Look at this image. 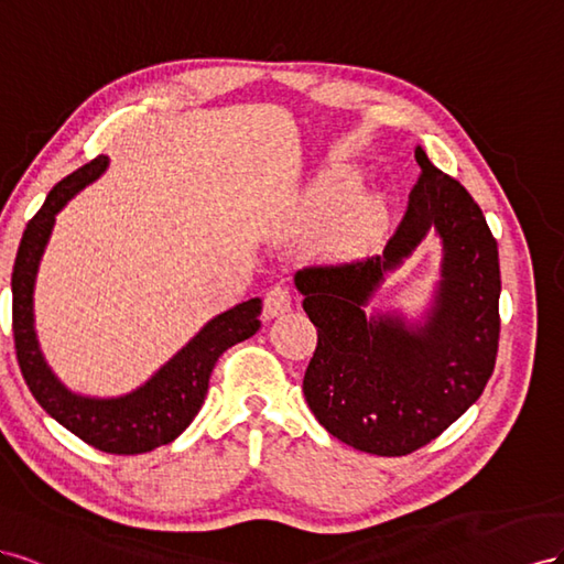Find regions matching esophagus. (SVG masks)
<instances>
[{
    "instance_id": "34e87169",
    "label": "esophagus",
    "mask_w": 564,
    "mask_h": 564,
    "mask_svg": "<svg viewBox=\"0 0 564 564\" xmlns=\"http://www.w3.org/2000/svg\"><path fill=\"white\" fill-rule=\"evenodd\" d=\"M293 307V295H291V288L288 285H273L267 291L264 295V318L271 321L276 318L285 312H291Z\"/></svg>"
}]
</instances>
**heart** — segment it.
Segmentation results:
<instances>
[{
    "label": "heart",
    "mask_w": 564,
    "mask_h": 564,
    "mask_svg": "<svg viewBox=\"0 0 564 564\" xmlns=\"http://www.w3.org/2000/svg\"><path fill=\"white\" fill-rule=\"evenodd\" d=\"M357 184V174L335 170L328 172L324 180H318L310 191L307 198V219L321 221L330 214L324 234H321L318 248L328 260H349L376 246L388 231L392 219V198L388 191L368 188L354 193L348 199L349 191ZM347 198L346 202L344 198ZM346 203L343 204L341 200Z\"/></svg>",
    "instance_id": "heart-1"
}]
</instances>
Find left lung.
I'll return each mask as SVG.
<instances>
[{
  "label": "left lung",
  "instance_id": "obj_1",
  "mask_svg": "<svg viewBox=\"0 0 564 564\" xmlns=\"http://www.w3.org/2000/svg\"><path fill=\"white\" fill-rule=\"evenodd\" d=\"M421 176L384 252L366 262L295 273L316 326L304 399L333 437L376 456H406L468 411L494 373L501 269L479 205L415 147ZM435 231L441 281L421 319L366 315L383 276Z\"/></svg>",
  "mask_w": 564,
  "mask_h": 564
}]
</instances>
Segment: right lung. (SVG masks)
Listing matches in <instances>:
<instances>
[{
	"mask_svg": "<svg viewBox=\"0 0 564 564\" xmlns=\"http://www.w3.org/2000/svg\"><path fill=\"white\" fill-rule=\"evenodd\" d=\"M108 167L99 155L58 182L40 213L28 221L11 273L13 343L21 373L40 406L54 421L106 454L134 456L174 442L198 415L210 373L224 351L260 330L262 300L252 297L224 312L191 337L174 357L141 384L120 397H87L68 390L46 364L35 330V281L50 243L56 215L75 193L89 186Z\"/></svg>",
	"mask_w": 564,
	"mask_h": 564,
	"instance_id": "add662e5",
	"label": "right lung"
}]
</instances>
